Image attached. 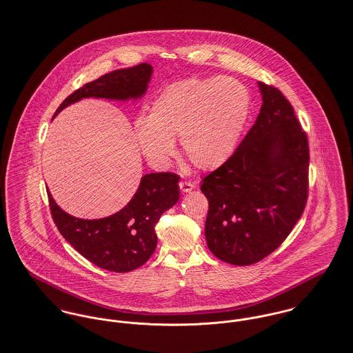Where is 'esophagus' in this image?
Masks as SVG:
<instances>
[{"instance_id":"obj_1","label":"esophagus","mask_w":353,"mask_h":353,"mask_svg":"<svg viewBox=\"0 0 353 353\" xmlns=\"http://www.w3.org/2000/svg\"><path fill=\"white\" fill-rule=\"evenodd\" d=\"M179 187H180L181 192H190V191H192L195 188V185L191 181H180Z\"/></svg>"}]
</instances>
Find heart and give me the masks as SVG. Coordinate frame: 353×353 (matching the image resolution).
Masks as SVG:
<instances>
[{
    "mask_svg": "<svg viewBox=\"0 0 353 353\" xmlns=\"http://www.w3.org/2000/svg\"><path fill=\"white\" fill-rule=\"evenodd\" d=\"M248 109V94L239 81L188 77L170 83L154 98L150 114L135 120V138L155 169L169 166L177 138L191 165L214 169L233 151Z\"/></svg>",
    "mask_w": 353,
    "mask_h": 353,
    "instance_id": "b5f03b06",
    "label": "heart"
}]
</instances>
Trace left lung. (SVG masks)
Segmentation results:
<instances>
[{
  "mask_svg": "<svg viewBox=\"0 0 353 353\" xmlns=\"http://www.w3.org/2000/svg\"><path fill=\"white\" fill-rule=\"evenodd\" d=\"M262 108L232 157L202 180L205 234L212 254L247 266L281 245L308 196V139L289 101L258 83Z\"/></svg>",
  "mask_w": 353,
  "mask_h": 353,
  "instance_id": "8db88e82",
  "label": "left lung"
}]
</instances>
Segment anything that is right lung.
<instances>
[{
	"instance_id": "right-lung-1",
	"label": "right lung",
	"mask_w": 353,
	"mask_h": 353,
	"mask_svg": "<svg viewBox=\"0 0 353 353\" xmlns=\"http://www.w3.org/2000/svg\"><path fill=\"white\" fill-rule=\"evenodd\" d=\"M151 73L152 67L145 63L109 72L72 92L59 106L54 117L83 98L139 99L145 94ZM179 180L180 176L174 173L144 174L128 205L99 219L73 216L64 212L48 192L50 212L63 237L80 255L101 269L127 273L141 268L155 251V225L163 212L177 203Z\"/></svg>"
}]
</instances>
